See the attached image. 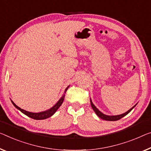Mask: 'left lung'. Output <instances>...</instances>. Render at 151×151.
Masks as SVG:
<instances>
[{"mask_svg":"<svg viewBox=\"0 0 151 151\" xmlns=\"http://www.w3.org/2000/svg\"><path fill=\"white\" fill-rule=\"evenodd\" d=\"M90 104H91V106H92V108L93 109V110L95 113H96V114L99 116L100 118H101L102 119H104V120H106V121H117V120H119L121 119V118L124 117V116H126V115L128 114V113L130 112V111L133 109L135 107V106L136 105H134L133 107H132L130 109L128 110L127 111V112L123 113V114L121 115H106L103 114V113L101 112L98 109H97L96 106L94 105V104L92 103V102L91 101V99H90Z\"/></svg>","mask_w":151,"mask_h":151,"instance_id":"left-lung-1","label":"left lung"}]
</instances>
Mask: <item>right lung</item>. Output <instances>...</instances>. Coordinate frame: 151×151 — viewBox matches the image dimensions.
I'll use <instances>...</instances> for the list:
<instances>
[{
    "label": "right lung",
    "instance_id": "1",
    "mask_svg": "<svg viewBox=\"0 0 151 151\" xmlns=\"http://www.w3.org/2000/svg\"><path fill=\"white\" fill-rule=\"evenodd\" d=\"M69 86H68V88H66V89L65 90V92H64V94L63 95L61 99L59 100V101L57 102V103L55 104V105L50 109L48 110H46L45 111H42V112H40V113H32V112H29V111H25L24 109H21L19 106H17L15 105V103H13V102L11 101L12 102L13 105L15 106L16 108L17 109H19L21 112H22L24 114H25V115L28 116V117L32 118V119H36V120H41V119H47V118L51 117L52 115H54V113L56 112L57 110L60 107V106L62 105L63 102V100L65 98V94L66 93L67 90H68V88Z\"/></svg>",
    "mask_w": 151,
    "mask_h": 151
}]
</instances>
